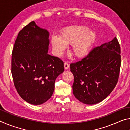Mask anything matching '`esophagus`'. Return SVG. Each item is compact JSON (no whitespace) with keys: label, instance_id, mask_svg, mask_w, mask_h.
I'll use <instances>...</instances> for the list:
<instances>
[{"label":"esophagus","instance_id":"obj_1","mask_svg":"<svg viewBox=\"0 0 130 130\" xmlns=\"http://www.w3.org/2000/svg\"><path fill=\"white\" fill-rule=\"evenodd\" d=\"M64 68H65V69H69V65L68 64V63L67 62H65L64 63Z\"/></svg>","mask_w":130,"mask_h":130}]
</instances>
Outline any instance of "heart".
Segmentation results:
<instances>
[{"mask_svg":"<svg viewBox=\"0 0 130 130\" xmlns=\"http://www.w3.org/2000/svg\"><path fill=\"white\" fill-rule=\"evenodd\" d=\"M85 26L74 25L67 27L61 31L60 38L53 36L52 45L58 56H61L66 49V45H72V53L76 57L85 56L96 40V33L89 31Z\"/></svg>","mask_w":130,"mask_h":130,"instance_id":"obj_1","label":"heart"}]
</instances>
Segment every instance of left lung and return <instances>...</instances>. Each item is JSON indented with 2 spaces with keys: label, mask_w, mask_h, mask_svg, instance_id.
Returning a JSON list of instances; mask_svg holds the SVG:
<instances>
[{
  "label": "left lung",
  "mask_w": 130,
  "mask_h": 130,
  "mask_svg": "<svg viewBox=\"0 0 130 130\" xmlns=\"http://www.w3.org/2000/svg\"><path fill=\"white\" fill-rule=\"evenodd\" d=\"M120 65V47L116 37L94 47L82 60L70 64L74 96L86 104L102 102L115 88Z\"/></svg>",
  "instance_id": "1"
}]
</instances>
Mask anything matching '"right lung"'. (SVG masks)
<instances>
[{
    "mask_svg": "<svg viewBox=\"0 0 130 130\" xmlns=\"http://www.w3.org/2000/svg\"><path fill=\"white\" fill-rule=\"evenodd\" d=\"M49 33L31 22L19 32L12 52L11 73L19 95L40 105L51 98L55 80L64 71L63 62L47 54Z\"/></svg>",
    "mask_w": 130,
    "mask_h": 130,
    "instance_id": "1",
    "label": "right lung"
}]
</instances>
